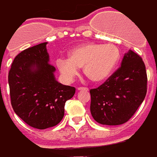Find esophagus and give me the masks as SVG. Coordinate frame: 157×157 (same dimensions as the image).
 Wrapping results in <instances>:
<instances>
[{"mask_svg":"<svg viewBox=\"0 0 157 157\" xmlns=\"http://www.w3.org/2000/svg\"><path fill=\"white\" fill-rule=\"evenodd\" d=\"M77 90H86V91H88L89 89L86 88V87H78V88H77Z\"/></svg>","mask_w":157,"mask_h":157,"instance_id":"esophagus-1","label":"esophagus"}]
</instances>
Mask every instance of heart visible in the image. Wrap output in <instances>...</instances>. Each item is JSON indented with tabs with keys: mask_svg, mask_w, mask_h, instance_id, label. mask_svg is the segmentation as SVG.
Wrapping results in <instances>:
<instances>
[{
	"mask_svg": "<svg viewBox=\"0 0 157 157\" xmlns=\"http://www.w3.org/2000/svg\"><path fill=\"white\" fill-rule=\"evenodd\" d=\"M69 59H57L60 73L71 80L84 67V73L90 81L99 83L109 77L121 59L119 49L112 44L87 43L75 47L69 52Z\"/></svg>",
	"mask_w": 157,
	"mask_h": 157,
	"instance_id": "b5f03b06",
	"label": "heart"
}]
</instances>
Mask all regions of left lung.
Wrapping results in <instances>:
<instances>
[{"label":"left lung","instance_id":"obj_1","mask_svg":"<svg viewBox=\"0 0 157 157\" xmlns=\"http://www.w3.org/2000/svg\"><path fill=\"white\" fill-rule=\"evenodd\" d=\"M147 71L139 54H124L121 66L97 89L90 90V112L96 121L107 125L127 122L147 94Z\"/></svg>","mask_w":157,"mask_h":157}]
</instances>
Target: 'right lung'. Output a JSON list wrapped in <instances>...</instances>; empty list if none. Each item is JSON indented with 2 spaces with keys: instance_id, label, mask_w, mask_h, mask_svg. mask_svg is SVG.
Returning <instances> with one entry per match:
<instances>
[{
  "instance_id": "obj_1",
  "label": "right lung",
  "mask_w": 157,
  "mask_h": 157,
  "mask_svg": "<svg viewBox=\"0 0 157 157\" xmlns=\"http://www.w3.org/2000/svg\"><path fill=\"white\" fill-rule=\"evenodd\" d=\"M46 45L41 43L19 53L8 76L13 111L28 125L39 129L61 121L65 103L76 92L74 87L56 81Z\"/></svg>"
}]
</instances>
